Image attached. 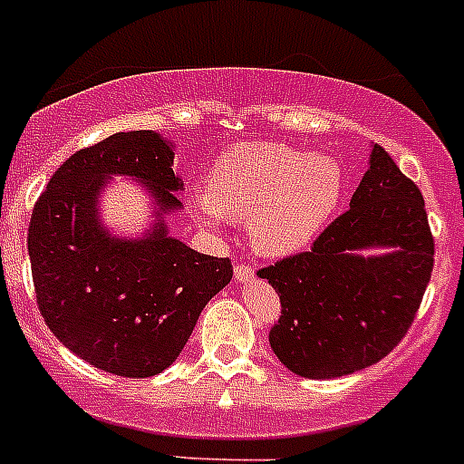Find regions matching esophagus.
I'll use <instances>...</instances> for the list:
<instances>
[{
  "instance_id": "esophagus-1",
  "label": "esophagus",
  "mask_w": 464,
  "mask_h": 464,
  "mask_svg": "<svg viewBox=\"0 0 464 464\" xmlns=\"http://www.w3.org/2000/svg\"><path fill=\"white\" fill-rule=\"evenodd\" d=\"M256 276V269L248 265V262H239L235 267V278L237 281H251V278Z\"/></svg>"
}]
</instances>
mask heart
Wrapping results in <instances>:
<instances>
[{
    "mask_svg": "<svg viewBox=\"0 0 464 464\" xmlns=\"http://www.w3.org/2000/svg\"><path fill=\"white\" fill-rule=\"evenodd\" d=\"M343 192L337 160L288 143L248 141L225 150L207 174V195L192 197L204 223H251L257 251L285 256L311 244Z\"/></svg>",
    "mask_w": 464,
    "mask_h": 464,
    "instance_id": "obj_1",
    "label": "heart"
}]
</instances>
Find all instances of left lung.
<instances>
[{
  "label": "left lung",
  "mask_w": 464,
  "mask_h": 464,
  "mask_svg": "<svg viewBox=\"0 0 464 464\" xmlns=\"http://www.w3.org/2000/svg\"><path fill=\"white\" fill-rule=\"evenodd\" d=\"M370 245L393 251L357 256ZM432 267L423 195L376 143L351 207L309 251L257 269L281 299L269 330L272 351L304 379H334L379 362L411 327Z\"/></svg>",
  "instance_id": "left-lung-1"
}]
</instances>
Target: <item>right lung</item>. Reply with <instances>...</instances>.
<instances>
[{
	"instance_id": "obj_1",
	"label": "right lung",
	"mask_w": 464,
	"mask_h": 464,
	"mask_svg": "<svg viewBox=\"0 0 464 464\" xmlns=\"http://www.w3.org/2000/svg\"><path fill=\"white\" fill-rule=\"evenodd\" d=\"M171 167L160 134H111L57 167L32 208L27 251L44 321L72 353L125 379L167 370L232 278L229 257L192 251L165 227L122 241L97 225L94 202L111 174L149 183L162 208L179 207L183 183Z\"/></svg>"
}]
</instances>
